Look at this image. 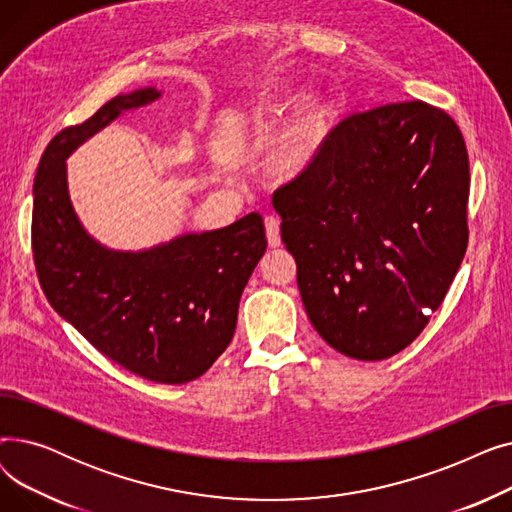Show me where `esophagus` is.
<instances>
[{
  "label": "esophagus",
  "instance_id": "1",
  "mask_svg": "<svg viewBox=\"0 0 512 512\" xmlns=\"http://www.w3.org/2000/svg\"><path fill=\"white\" fill-rule=\"evenodd\" d=\"M265 234H267V245L272 249L280 247V220L274 218V215H267L265 218Z\"/></svg>",
  "mask_w": 512,
  "mask_h": 512
}]
</instances>
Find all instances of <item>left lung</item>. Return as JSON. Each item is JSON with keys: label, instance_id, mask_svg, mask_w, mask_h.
Here are the masks:
<instances>
[{"label": "left lung", "instance_id": "1", "mask_svg": "<svg viewBox=\"0 0 512 512\" xmlns=\"http://www.w3.org/2000/svg\"><path fill=\"white\" fill-rule=\"evenodd\" d=\"M467 201L465 139L444 110L388 103L336 124L272 199L317 334L359 361L407 348L459 272Z\"/></svg>", "mask_w": 512, "mask_h": 512}]
</instances>
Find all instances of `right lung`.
<instances>
[{
	"label": "right lung",
	"mask_w": 512,
	"mask_h": 512,
	"mask_svg": "<svg viewBox=\"0 0 512 512\" xmlns=\"http://www.w3.org/2000/svg\"><path fill=\"white\" fill-rule=\"evenodd\" d=\"M161 93L118 95L47 145L33 184V257L47 301L101 355L157 384L203 375L230 344L240 294L267 249L259 213L145 251H114L80 224L66 159L122 112Z\"/></svg>",
	"instance_id": "obj_1"
}]
</instances>
